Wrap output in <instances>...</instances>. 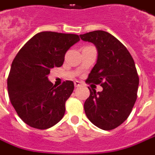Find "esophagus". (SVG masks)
Instances as JSON below:
<instances>
[{
    "mask_svg": "<svg viewBox=\"0 0 155 155\" xmlns=\"http://www.w3.org/2000/svg\"><path fill=\"white\" fill-rule=\"evenodd\" d=\"M82 84H82L81 82H79V81H75V82H74V86H75L76 88H78V87H80Z\"/></svg>",
    "mask_w": 155,
    "mask_h": 155,
    "instance_id": "34e87169",
    "label": "esophagus"
}]
</instances>
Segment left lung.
<instances>
[{"label":"left lung","instance_id":"8db88e82","mask_svg":"<svg viewBox=\"0 0 155 155\" xmlns=\"http://www.w3.org/2000/svg\"><path fill=\"white\" fill-rule=\"evenodd\" d=\"M98 50L97 63L86 84H100L101 92L90 91L85 114L99 128L110 131L122 124L132 112L139 84L135 63L124 45L108 32L96 30L80 35Z\"/></svg>","mask_w":155,"mask_h":155}]
</instances>
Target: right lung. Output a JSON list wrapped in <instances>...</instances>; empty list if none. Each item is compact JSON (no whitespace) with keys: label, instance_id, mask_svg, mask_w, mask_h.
Segmentation results:
<instances>
[{"label":"right lung","instance_id":"1","mask_svg":"<svg viewBox=\"0 0 155 155\" xmlns=\"http://www.w3.org/2000/svg\"><path fill=\"white\" fill-rule=\"evenodd\" d=\"M79 39L73 34L41 32L15 56L7 78L8 94L19 117L31 127L45 130L62 119L74 84L67 80L55 87L47 76L51 68L62 66L67 50Z\"/></svg>","mask_w":155,"mask_h":155}]
</instances>
